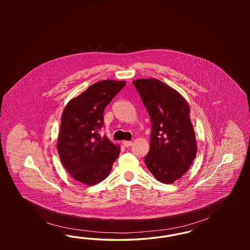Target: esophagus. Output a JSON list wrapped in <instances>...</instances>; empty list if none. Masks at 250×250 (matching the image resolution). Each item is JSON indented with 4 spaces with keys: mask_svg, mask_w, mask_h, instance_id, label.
<instances>
[{
    "mask_svg": "<svg viewBox=\"0 0 250 250\" xmlns=\"http://www.w3.org/2000/svg\"><path fill=\"white\" fill-rule=\"evenodd\" d=\"M123 143H124V145L125 146V147H131L132 145H133V143L132 142H127V141H125V142H123Z\"/></svg>",
    "mask_w": 250,
    "mask_h": 250,
    "instance_id": "34e87169",
    "label": "esophagus"
}]
</instances>
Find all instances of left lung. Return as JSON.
<instances>
[{"label":"left lung","instance_id":"obj_1","mask_svg":"<svg viewBox=\"0 0 250 250\" xmlns=\"http://www.w3.org/2000/svg\"><path fill=\"white\" fill-rule=\"evenodd\" d=\"M133 84L152 122L144 162L157 181L172 184L188 170L197 154L189 105L176 90L156 79H139Z\"/></svg>","mask_w":250,"mask_h":250}]
</instances>
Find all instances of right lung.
Wrapping results in <instances>:
<instances>
[{
	"instance_id": "right-lung-1",
	"label": "right lung",
	"mask_w": 250,
	"mask_h": 250,
	"mask_svg": "<svg viewBox=\"0 0 250 250\" xmlns=\"http://www.w3.org/2000/svg\"><path fill=\"white\" fill-rule=\"evenodd\" d=\"M125 81L106 80L93 84L64 107L57 140V150L64 168L73 178L94 186L110 173L120 154L119 144L99 131L104 109L125 85Z\"/></svg>"
}]
</instances>
